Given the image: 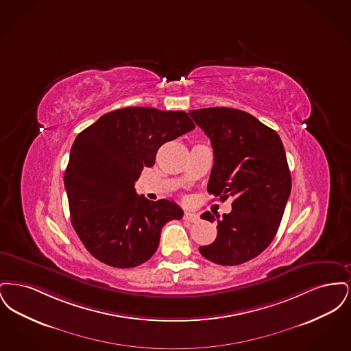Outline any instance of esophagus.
Returning a JSON list of instances; mask_svg holds the SVG:
<instances>
[{
    "mask_svg": "<svg viewBox=\"0 0 351 351\" xmlns=\"http://www.w3.org/2000/svg\"><path fill=\"white\" fill-rule=\"evenodd\" d=\"M184 219L185 221H188V222H197L200 217L197 216V215H195V213H189V212H185L184 213Z\"/></svg>",
    "mask_w": 351,
    "mask_h": 351,
    "instance_id": "esophagus-1",
    "label": "esophagus"
}]
</instances>
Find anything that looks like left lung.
<instances>
[{
  "mask_svg": "<svg viewBox=\"0 0 351 351\" xmlns=\"http://www.w3.org/2000/svg\"><path fill=\"white\" fill-rule=\"evenodd\" d=\"M189 116L212 142L209 195L233 197V210L217 216V238L201 246V255L221 266L242 265L267 249L283 218L292 182L282 139L238 109L205 108ZM201 218L216 219L210 212Z\"/></svg>",
  "mask_w": 351,
  "mask_h": 351,
  "instance_id": "obj_1",
  "label": "left lung"
}]
</instances>
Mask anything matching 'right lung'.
I'll use <instances>...</instances> for the list:
<instances>
[{"instance_id": "obj_1", "label": "right lung", "mask_w": 351, "mask_h": 351, "mask_svg": "<svg viewBox=\"0 0 351 351\" xmlns=\"http://www.w3.org/2000/svg\"><path fill=\"white\" fill-rule=\"evenodd\" d=\"M195 129L182 110L132 106L104 114L79 134L64 173L71 222L102 263L136 267L159 246L162 228L184 212L173 201L147 200L134 183L168 141Z\"/></svg>"}]
</instances>
